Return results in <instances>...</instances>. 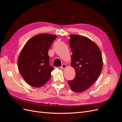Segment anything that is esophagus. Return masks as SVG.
Here are the masks:
<instances>
[{"instance_id": "obj_1", "label": "esophagus", "mask_w": 122, "mask_h": 122, "mask_svg": "<svg viewBox=\"0 0 122 122\" xmlns=\"http://www.w3.org/2000/svg\"><path fill=\"white\" fill-rule=\"evenodd\" d=\"M67 67V65L65 64H63L62 65V66H61V68L62 70H64Z\"/></svg>"}]
</instances>
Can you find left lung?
I'll return each mask as SVG.
<instances>
[{
  "mask_svg": "<svg viewBox=\"0 0 122 122\" xmlns=\"http://www.w3.org/2000/svg\"><path fill=\"white\" fill-rule=\"evenodd\" d=\"M71 66L75 77L68 81L71 89L81 93L91 86L97 79L102 68V58L98 46L88 37L77 34L70 36Z\"/></svg>",
  "mask_w": 122,
  "mask_h": 122,
  "instance_id": "1",
  "label": "left lung"
}]
</instances>
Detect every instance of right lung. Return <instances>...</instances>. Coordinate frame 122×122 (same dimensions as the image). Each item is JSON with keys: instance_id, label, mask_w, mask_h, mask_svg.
<instances>
[{"instance_id": "obj_1", "label": "right lung", "mask_w": 122, "mask_h": 122, "mask_svg": "<svg viewBox=\"0 0 122 122\" xmlns=\"http://www.w3.org/2000/svg\"><path fill=\"white\" fill-rule=\"evenodd\" d=\"M56 37L55 34H37L31 37L21 49L18 58V68L30 86L41 87L51 78L54 68L49 65L48 51Z\"/></svg>"}]
</instances>
